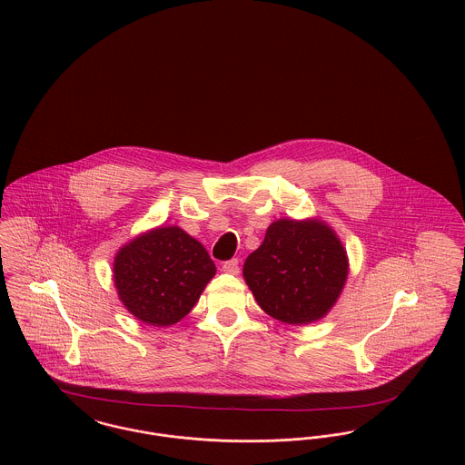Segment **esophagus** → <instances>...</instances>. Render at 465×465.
Returning <instances> with one entry per match:
<instances>
[{
  "instance_id": "obj_1",
  "label": "esophagus",
  "mask_w": 465,
  "mask_h": 465,
  "mask_svg": "<svg viewBox=\"0 0 465 465\" xmlns=\"http://www.w3.org/2000/svg\"><path fill=\"white\" fill-rule=\"evenodd\" d=\"M221 269H223V272L237 275L239 271H241V267H239V260H237V258L228 260V262H224V263H223V267H221Z\"/></svg>"
}]
</instances>
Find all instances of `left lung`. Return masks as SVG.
Wrapping results in <instances>:
<instances>
[{
	"mask_svg": "<svg viewBox=\"0 0 465 465\" xmlns=\"http://www.w3.org/2000/svg\"><path fill=\"white\" fill-rule=\"evenodd\" d=\"M346 277V251L322 221H275L244 263V279L258 305L290 325L323 318Z\"/></svg>",
	"mask_w": 465,
	"mask_h": 465,
	"instance_id": "8db88e82",
	"label": "left lung"
}]
</instances>
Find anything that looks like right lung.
<instances>
[{"instance_id":"obj_1","label":"right lung","mask_w":465,"mask_h":465,"mask_svg":"<svg viewBox=\"0 0 465 465\" xmlns=\"http://www.w3.org/2000/svg\"><path fill=\"white\" fill-rule=\"evenodd\" d=\"M214 273L209 252L177 226L140 235L117 252L114 263L119 299L154 327L181 322Z\"/></svg>"}]
</instances>
